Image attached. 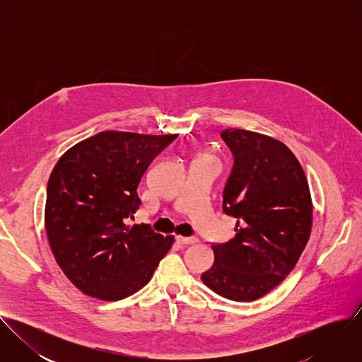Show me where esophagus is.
I'll return each mask as SVG.
<instances>
[{"mask_svg":"<svg viewBox=\"0 0 362 362\" xmlns=\"http://www.w3.org/2000/svg\"><path fill=\"white\" fill-rule=\"evenodd\" d=\"M175 240H177L178 244H182V245H191V244L198 243V238H197V237H182V235H177Z\"/></svg>","mask_w":362,"mask_h":362,"instance_id":"esophagus-1","label":"esophagus"}]
</instances>
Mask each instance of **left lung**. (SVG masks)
<instances>
[{"label":"left lung","mask_w":362,"mask_h":362,"mask_svg":"<svg viewBox=\"0 0 362 362\" xmlns=\"http://www.w3.org/2000/svg\"><path fill=\"white\" fill-rule=\"evenodd\" d=\"M221 138L234 153L223 210L238 221L233 240L211 245L214 263L201 279L224 298L255 301L287 277L308 244L310 185L283 142L235 128L223 131Z\"/></svg>","instance_id":"1"}]
</instances>
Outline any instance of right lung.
I'll return each instance as SVG.
<instances>
[{
  "label": "right lung",
  "instance_id": "1",
  "mask_svg": "<svg viewBox=\"0 0 362 362\" xmlns=\"http://www.w3.org/2000/svg\"><path fill=\"white\" fill-rule=\"evenodd\" d=\"M178 135L103 131L59 157L47 184L45 226L52 255L83 294L117 301L149 283L174 235L127 224L141 205L149 164Z\"/></svg>",
  "mask_w": 362,
  "mask_h": 362
}]
</instances>
